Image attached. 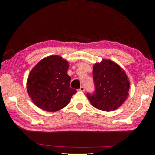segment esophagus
<instances>
[{"mask_svg":"<svg viewBox=\"0 0 155 155\" xmlns=\"http://www.w3.org/2000/svg\"><path fill=\"white\" fill-rule=\"evenodd\" d=\"M79 91H85V87H83V86H81V87L79 88V90H78Z\"/></svg>","mask_w":155,"mask_h":155,"instance_id":"obj_1","label":"esophagus"}]
</instances>
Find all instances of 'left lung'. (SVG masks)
<instances>
[{
	"mask_svg": "<svg viewBox=\"0 0 155 155\" xmlns=\"http://www.w3.org/2000/svg\"><path fill=\"white\" fill-rule=\"evenodd\" d=\"M95 85L94 94L87 97L95 108L114 111L124 103L128 96L130 82L124 70L111 60L103 59L93 67Z\"/></svg>",
	"mask_w": 155,
	"mask_h": 155,
	"instance_id": "8db88e82",
	"label": "left lung"
}]
</instances>
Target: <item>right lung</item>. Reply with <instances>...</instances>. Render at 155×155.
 <instances>
[{"mask_svg": "<svg viewBox=\"0 0 155 155\" xmlns=\"http://www.w3.org/2000/svg\"><path fill=\"white\" fill-rule=\"evenodd\" d=\"M68 62L58 55L44 58L30 72L27 91L37 107L54 112L69 103L77 90L70 87L71 78L67 74Z\"/></svg>", "mask_w": 155, "mask_h": 155, "instance_id": "right-lung-1", "label": "right lung"}]
</instances>
